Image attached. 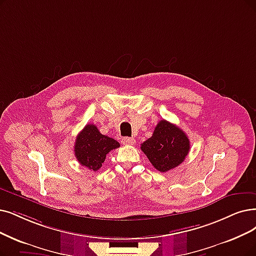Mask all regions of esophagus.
Returning <instances> with one entry per match:
<instances>
[{
  "label": "esophagus",
  "mask_w": 256,
  "mask_h": 256,
  "mask_svg": "<svg viewBox=\"0 0 256 256\" xmlns=\"http://www.w3.org/2000/svg\"><path fill=\"white\" fill-rule=\"evenodd\" d=\"M136 142V140L134 138H122V144L125 145H134Z\"/></svg>",
  "instance_id": "1"
}]
</instances>
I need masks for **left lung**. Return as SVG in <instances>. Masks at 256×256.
<instances>
[{
    "instance_id": "obj_1",
    "label": "left lung",
    "mask_w": 256,
    "mask_h": 256,
    "mask_svg": "<svg viewBox=\"0 0 256 256\" xmlns=\"http://www.w3.org/2000/svg\"><path fill=\"white\" fill-rule=\"evenodd\" d=\"M156 170L167 172L180 166L190 150L185 132L166 120L158 122L153 134L140 146Z\"/></svg>"
}]
</instances>
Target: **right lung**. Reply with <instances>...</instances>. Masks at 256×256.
<instances>
[{
	"instance_id": "add662e5",
	"label": "right lung",
	"mask_w": 256,
	"mask_h": 256,
	"mask_svg": "<svg viewBox=\"0 0 256 256\" xmlns=\"http://www.w3.org/2000/svg\"><path fill=\"white\" fill-rule=\"evenodd\" d=\"M120 147L114 138L102 134L94 124H88L76 136L74 156L82 166L98 171L108 153Z\"/></svg>"
}]
</instances>
